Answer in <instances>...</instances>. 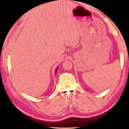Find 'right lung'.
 <instances>
[{
    "label": "right lung",
    "mask_w": 129,
    "mask_h": 129,
    "mask_svg": "<svg viewBox=\"0 0 129 129\" xmlns=\"http://www.w3.org/2000/svg\"><path fill=\"white\" fill-rule=\"evenodd\" d=\"M57 70H58V68H57V69H56V71H55V74H56V71H57Z\"/></svg>",
    "instance_id": "right-lung-1"
}]
</instances>
